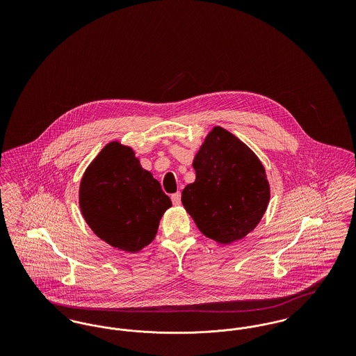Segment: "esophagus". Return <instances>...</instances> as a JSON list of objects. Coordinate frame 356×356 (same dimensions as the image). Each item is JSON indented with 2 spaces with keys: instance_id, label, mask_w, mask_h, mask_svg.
Returning <instances> with one entry per match:
<instances>
[{
  "instance_id": "obj_1",
  "label": "esophagus",
  "mask_w": 356,
  "mask_h": 356,
  "mask_svg": "<svg viewBox=\"0 0 356 356\" xmlns=\"http://www.w3.org/2000/svg\"><path fill=\"white\" fill-rule=\"evenodd\" d=\"M170 199H172L173 205H180V204H181V195H180V192L173 193V195L170 196Z\"/></svg>"
}]
</instances>
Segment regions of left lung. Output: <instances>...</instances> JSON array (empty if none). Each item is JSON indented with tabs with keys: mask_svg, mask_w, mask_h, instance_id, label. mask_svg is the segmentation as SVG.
<instances>
[{
	"mask_svg": "<svg viewBox=\"0 0 356 356\" xmlns=\"http://www.w3.org/2000/svg\"><path fill=\"white\" fill-rule=\"evenodd\" d=\"M196 180L181 203L204 236L229 245L252 232L271 199L266 168L256 153L219 125L193 157Z\"/></svg>",
	"mask_w": 356,
	"mask_h": 356,
	"instance_id": "8db88e82",
	"label": "left lung"
}]
</instances>
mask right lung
Returning a JSON list of instances; mask_svg holds the SVG:
<instances>
[{"label": "right lung", "mask_w": 356, "mask_h": 356, "mask_svg": "<svg viewBox=\"0 0 356 356\" xmlns=\"http://www.w3.org/2000/svg\"><path fill=\"white\" fill-rule=\"evenodd\" d=\"M79 205L95 235L113 248L136 254L152 243L172 202L152 173L141 167L135 151L115 140L85 170Z\"/></svg>", "instance_id": "right-lung-1"}]
</instances>
